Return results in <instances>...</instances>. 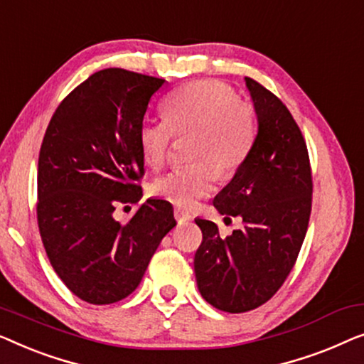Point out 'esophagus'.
<instances>
[{
    "mask_svg": "<svg viewBox=\"0 0 364 364\" xmlns=\"http://www.w3.org/2000/svg\"><path fill=\"white\" fill-rule=\"evenodd\" d=\"M175 218H176V221L178 223H186V221H189V219H191V216H189V213H186V211H183V209H180V208H176L175 209Z\"/></svg>",
    "mask_w": 364,
    "mask_h": 364,
    "instance_id": "obj_1",
    "label": "esophagus"
}]
</instances>
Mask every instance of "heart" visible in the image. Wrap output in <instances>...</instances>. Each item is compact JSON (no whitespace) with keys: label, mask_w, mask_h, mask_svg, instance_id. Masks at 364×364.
Here are the masks:
<instances>
[{"label":"heart","mask_w":364,"mask_h":364,"mask_svg":"<svg viewBox=\"0 0 364 364\" xmlns=\"http://www.w3.org/2000/svg\"><path fill=\"white\" fill-rule=\"evenodd\" d=\"M257 115L249 102L239 100L221 80H193L173 90L163 102L161 120H143L138 146L150 168L165 163L175 136L193 135L188 146L191 165L176 168L151 183L156 198L180 208H193L211 193L218 170L237 171L257 140Z\"/></svg>","instance_id":"b5f03b06"}]
</instances>
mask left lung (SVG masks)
I'll return each mask as SVG.
<instances>
[{
    "mask_svg": "<svg viewBox=\"0 0 364 364\" xmlns=\"http://www.w3.org/2000/svg\"><path fill=\"white\" fill-rule=\"evenodd\" d=\"M257 114V140L234 178L214 198L224 216L242 218L228 237L208 219H194L203 242L194 274L203 299L242 314L272 299L304 244L311 211V170L304 135L279 97L245 77Z\"/></svg>",
    "mask_w": 364,
    "mask_h": 364,
    "instance_id": "8db88e82",
    "label": "left lung"
}]
</instances>
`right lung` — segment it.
Instances as JSON below:
<instances>
[{
  "instance_id": "1",
  "label": "right lung",
  "mask_w": 364,
  "mask_h": 364,
  "mask_svg": "<svg viewBox=\"0 0 364 364\" xmlns=\"http://www.w3.org/2000/svg\"><path fill=\"white\" fill-rule=\"evenodd\" d=\"M165 79L104 69L70 92L46 130L38 163V226L65 287L94 305L140 285L161 239L176 226L165 199H146L129 223L119 204L143 196L138 129Z\"/></svg>"
}]
</instances>
